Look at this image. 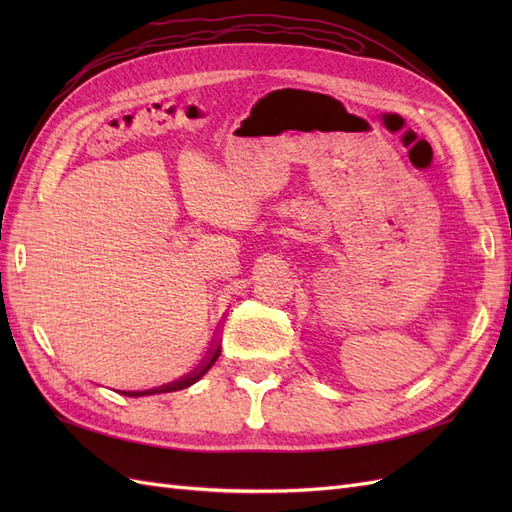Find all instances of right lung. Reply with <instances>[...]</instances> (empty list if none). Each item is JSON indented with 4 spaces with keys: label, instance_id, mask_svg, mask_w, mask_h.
Segmentation results:
<instances>
[{
    "label": "right lung",
    "instance_id": "right-lung-1",
    "mask_svg": "<svg viewBox=\"0 0 512 512\" xmlns=\"http://www.w3.org/2000/svg\"><path fill=\"white\" fill-rule=\"evenodd\" d=\"M220 352H222V348H220V344H215V348L211 350V354L207 356V359L200 363L192 374H188L185 378H179V380H175V382H168V384H162V386H153V389H147V391H123V395H128V397H145V395H158V393H173V391H181V389H188V386H192L194 382H198L200 378H203L207 371L211 369V365L218 361V356H220Z\"/></svg>",
    "mask_w": 512,
    "mask_h": 512
}]
</instances>
